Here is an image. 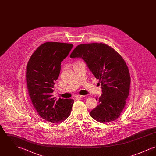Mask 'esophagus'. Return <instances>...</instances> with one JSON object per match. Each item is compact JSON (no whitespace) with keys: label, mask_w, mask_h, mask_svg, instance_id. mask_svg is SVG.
Instances as JSON below:
<instances>
[{"label":"esophagus","mask_w":156,"mask_h":156,"mask_svg":"<svg viewBox=\"0 0 156 156\" xmlns=\"http://www.w3.org/2000/svg\"><path fill=\"white\" fill-rule=\"evenodd\" d=\"M85 97V95H77L76 98H77V99H80V98H83V97Z\"/></svg>","instance_id":"1"}]
</instances>
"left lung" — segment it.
I'll return each mask as SVG.
<instances>
[{
  "label": "left lung",
  "instance_id": "left-lung-1",
  "mask_svg": "<svg viewBox=\"0 0 156 156\" xmlns=\"http://www.w3.org/2000/svg\"><path fill=\"white\" fill-rule=\"evenodd\" d=\"M70 57L83 59L101 83L102 94L96 98L99 104L90 112V116L101 123L118 119L126 105L131 80L122 57L111 46L95 43L78 45Z\"/></svg>",
  "mask_w": 156,
  "mask_h": 156
}]
</instances>
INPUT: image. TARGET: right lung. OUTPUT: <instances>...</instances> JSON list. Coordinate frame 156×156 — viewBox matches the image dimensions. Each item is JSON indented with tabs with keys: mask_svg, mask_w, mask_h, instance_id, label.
<instances>
[{
	"mask_svg": "<svg viewBox=\"0 0 156 156\" xmlns=\"http://www.w3.org/2000/svg\"><path fill=\"white\" fill-rule=\"evenodd\" d=\"M72 44L46 42L33 53L26 67V82L31 102L38 115L52 123L70 115L74 101L53 97L54 82L61 70V62L73 48Z\"/></svg>",
	"mask_w": 156,
	"mask_h": 156,
	"instance_id": "right-lung-1",
	"label": "right lung"
}]
</instances>
